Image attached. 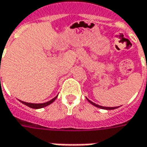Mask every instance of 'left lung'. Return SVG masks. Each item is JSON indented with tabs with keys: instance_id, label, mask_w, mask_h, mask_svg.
Instances as JSON below:
<instances>
[{
	"instance_id": "obj_1",
	"label": "left lung",
	"mask_w": 147,
	"mask_h": 147,
	"mask_svg": "<svg viewBox=\"0 0 147 147\" xmlns=\"http://www.w3.org/2000/svg\"><path fill=\"white\" fill-rule=\"evenodd\" d=\"M93 105V106H96V107H98V108H101V109H104V110H114V109H116V108H118V107H106V106H99V105H97V104H95V103H94L93 102H91V101H90L89 99L86 98Z\"/></svg>"
}]
</instances>
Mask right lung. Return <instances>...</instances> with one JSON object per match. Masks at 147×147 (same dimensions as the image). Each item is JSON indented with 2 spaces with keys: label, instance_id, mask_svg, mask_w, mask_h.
Wrapping results in <instances>:
<instances>
[{
  "label": "right lung",
  "instance_id": "1",
  "mask_svg": "<svg viewBox=\"0 0 147 147\" xmlns=\"http://www.w3.org/2000/svg\"><path fill=\"white\" fill-rule=\"evenodd\" d=\"M57 98V96H56L55 98H53L51 99L50 101H49V102H47L38 103V104H36V103L25 102H22V101H20V102H21V103H23V104L25 105V106L30 107V108H33V109H41V108H43V107H45V106L50 105L51 103H53L54 101H55V99H56Z\"/></svg>",
  "mask_w": 147,
  "mask_h": 147
}]
</instances>
